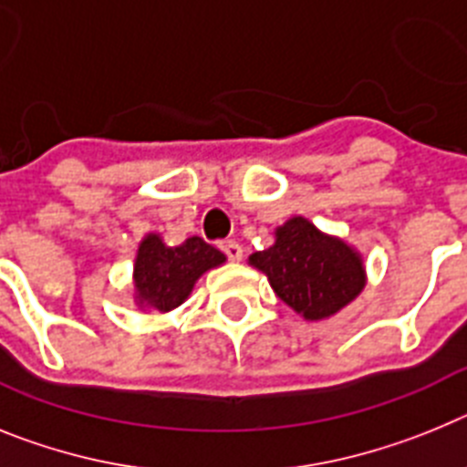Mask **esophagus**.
<instances>
[{"instance_id":"1","label":"esophagus","mask_w":467,"mask_h":467,"mask_svg":"<svg viewBox=\"0 0 467 467\" xmlns=\"http://www.w3.org/2000/svg\"><path fill=\"white\" fill-rule=\"evenodd\" d=\"M221 251L230 258V261H242V256H244V249H242V244L234 242V239H225V242H221Z\"/></svg>"}]
</instances>
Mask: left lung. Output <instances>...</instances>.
Listing matches in <instances>:
<instances>
[{"label":"left lung","instance_id":"left-lung-1","mask_svg":"<svg viewBox=\"0 0 467 467\" xmlns=\"http://www.w3.org/2000/svg\"><path fill=\"white\" fill-rule=\"evenodd\" d=\"M275 294L301 317L317 322L336 315L362 294L367 273L359 251L319 233L307 218L294 216L275 230V244L251 254Z\"/></svg>","mask_w":467,"mask_h":467}]
</instances>
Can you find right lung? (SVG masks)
I'll return each instance as SVG.
<instances>
[{"label": "right lung", "instance_id": "1", "mask_svg": "<svg viewBox=\"0 0 467 467\" xmlns=\"http://www.w3.org/2000/svg\"><path fill=\"white\" fill-rule=\"evenodd\" d=\"M223 263L225 256L202 237H188L183 244L166 246L160 234H145L133 263L136 303L150 310H173L188 298L194 282L206 270Z\"/></svg>", "mask_w": 467, "mask_h": 467}]
</instances>
